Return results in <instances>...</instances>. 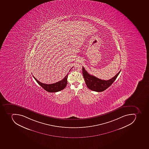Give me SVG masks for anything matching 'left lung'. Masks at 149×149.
Masks as SVG:
<instances>
[{"label":"left lung","instance_id":"left-lung-1","mask_svg":"<svg viewBox=\"0 0 149 149\" xmlns=\"http://www.w3.org/2000/svg\"><path fill=\"white\" fill-rule=\"evenodd\" d=\"M82 71L84 78L87 87L91 90L97 92H103L109 88L115 81L120 72V70L112 79L108 80H105L98 79V77L89 74L83 67H82Z\"/></svg>","mask_w":149,"mask_h":149}]
</instances>
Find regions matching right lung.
Returning <instances> with one entry per match:
<instances>
[{"label":"right lung","mask_w":149,"mask_h":149,"mask_svg":"<svg viewBox=\"0 0 149 149\" xmlns=\"http://www.w3.org/2000/svg\"><path fill=\"white\" fill-rule=\"evenodd\" d=\"M72 68L70 69H72ZM69 71V72H70ZM68 74L66 75L65 77L63 78L61 81L57 82L56 83L52 84H45L42 83L38 81L37 79H36L35 77L33 76V78L36 80L37 83L41 86L45 90L49 93H55V92H59L60 91L63 90L65 88L67 84V77H68Z\"/></svg>","instance_id":"1"}]
</instances>
